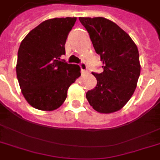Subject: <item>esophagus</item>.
Returning a JSON list of instances; mask_svg holds the SVG:
<instances>
[{"instance_id":"1","label":"esophagus","mask_w":160,"mask_h":160,"mask_svg":"<svg viewBox=\"0 0 160 160\" xmlns=\"http://www.w3.org/2000/svg\"><path fill=\"white\" fill-rule=\"evenodd\" d=\"M80 69H81V73H82V75H85V74H87L88 70H87V66L85 65V63H81L80 65Z\"/></svg>"}]
</instances>
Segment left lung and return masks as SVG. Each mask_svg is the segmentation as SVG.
I'll return each mask as SVG.
<instances>
[{"mask_svg":"<svg viewBox=\"0 0 160 160\" xmlns=\"http://www.w3.org/2000/svg\"><path fill=\"white\" fill-rule=\"evenodd\" d=\"M90 34L95 52L100 55L104 71L92 73L97 80L86 99L99 113L122 109L136 89L140 75L139 51L133 40L118 25L104 17H80Z\"/></svg>","mask_w":160,"mask_h":160,"instance_id":"1","label":"left lung"}]
</instances>
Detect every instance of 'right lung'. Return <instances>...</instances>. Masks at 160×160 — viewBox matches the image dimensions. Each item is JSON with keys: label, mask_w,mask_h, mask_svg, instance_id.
Listing matches in <instances>:
<instances>
[{"label": "right lung", "mask_w": 160, "mask_h": 160, "mask_svg": "<svg viewBox=\"0 0 160 160\" xmlns=\"http://www.w3.org/2000/svg\"><path fill=\"white\" fill-rule=\"evenodd\" d=\"M76 17L46 20L21 41L16 75L21 93L32 107L52 111L62 105L71 84L80 76L78 65L61 60Z\"/></svg>", "instance_id": "1"}]
</instances>
